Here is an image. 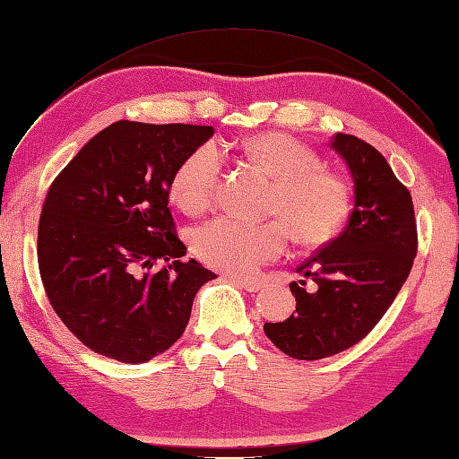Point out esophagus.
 Listing matches in <instances>:
<instances>
[{
    "label": "esophagus",
    "mask_w": 459,
    "mask_h": 459,
    "mask_svg": "<svg viewBox=\"0 0 459 459\" xmlns=\"http://www.w3.org/2000/svg\"><path fill=\"white\" fill-rule=\"evenodd\" d=\"M230 281L234 285H238L240 289L248 290V292H255L262 289V283L260 281H254V279H244V277H230Z\"/></svg>",
    "instance_id": "esophagus-1"
}]
</instances>
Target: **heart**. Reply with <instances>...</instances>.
Masks as SVG:
<instances>
[{
	"instance_id": "obj_1",
	"label": "heart",
	"mask_w": 459,
	"mask_h": 459,
	"mask_svg": "<svg viewBox=\"0 0 459 459\" xmlns=\"http://www.w3.org/2000/svg\"><path fill=\"white\" fill-rule=\"evenodd\" d=\"M242 151L275 178L269 213L281 219L209 221L192 237L194 252L207 265L225 273H252L285 252L289 229L304 246H320L337 237L349 217L351 192L337 174L322 169V159L312 149L287 134L269 132L244 141ZM221 167L215 143L194 149L172 176L176 204L186 211L205 209L217 195Z\"/></svg>"
}]
</instances>
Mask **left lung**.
I'll use <instances>...</instances> for the list:
<instances>
[{
    "instance_id": "8db88e82",
    "label": "left lung",
    "mask_w": 459,
    "mask_h": 459,
    "mask_svg": "<svg viewBox=\"0 0 459 459\" xmlns=\"http://www.w3.org/2000/svg\"><path fill=\"white\" fill-rule=\"evenodd\" d=\"M330 147L352 178L355 205L347 227L297 269L316 290L292 281L297 312L264 324L273 345L300 360L337 355L367 337L392 307L417 255L413 202L387 160L355 135L335 134Z\"/></svg>"
}]
</instances>
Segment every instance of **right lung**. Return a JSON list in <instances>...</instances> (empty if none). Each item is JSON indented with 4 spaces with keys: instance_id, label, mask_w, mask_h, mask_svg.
I'll return each mask as SVG.
<instances>
[{
    "instance_id": "1",
    "label": "right lung",
    "mask_w": 459,
    "mask_h": 459,
    "mask_svg": "<svg viewBox=\"0 0 459 459\" xmlns=\"http://www.w3.org/2000/svg\"><path fill=\"white\" fill-rule=\"evenodd\" d=\"M211 126L120 120L52 182L39 225V267L56 314L99 355L137 364L170 349L195 292L217 275L174 234L172 176ZM157 261L168 264L157 273Z\"/></svg>"
}]
</instances>
